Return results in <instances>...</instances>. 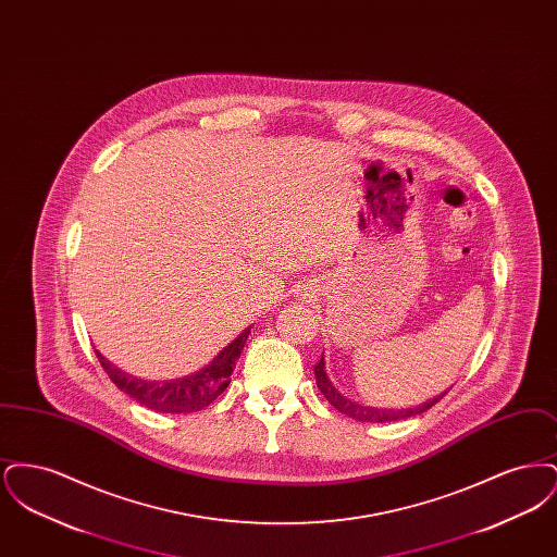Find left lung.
Returning a JSON list of instances; mask_svg holds the SVG:
<instances>
[{
  "label": "left lung",
  "mask_w": 557,
  "mask_h": 557,
  "mask_svg": "<svg viewBox=\"0 0 557 557\" xmlns=\"http://www.w3.org/2000/svg\"><path fill=\"white\" fill-rule=\"evenodd\" d=\"M315 382H318V388L321 391V395L327 398V403H330L332 407H336L341 413H345L348 418H352V420H357V422H366V424H386V422H398V420H407V418L420 416V413L428 411L432 405H436L441 398L449 393V391H445L443 395H436V397L425 400L422 405H416V407H400V409H393V407H373V405H368V403H361V400L345 397V395L332 384V380L327 377L323 357L319 359V363L315 366Z\"/></svg>",
  "instance_id": "obj_1"
}]
</instances>
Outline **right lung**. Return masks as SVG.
Instances as JSON below:
<instances>
[{"mask_svg":"<svg viewBox=\"0 0 557 557\" xmlns=\"http://www.w3.org/2000/svg\"><path fill=\"white\" fill-rule=\"evenodd\" d=\"M250 327H246L236 341L225 346L207 368L175 380H144L112 366L107 357L96 350L108 377L139 405L160 413H191L209 407L232 382V373L239 352L248 341Z\"/></svg>","mask_w":557,"mask_h":557,"instance_id":"add662e5","label":"right lung"}]
</instances>
